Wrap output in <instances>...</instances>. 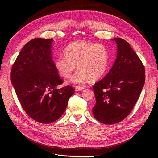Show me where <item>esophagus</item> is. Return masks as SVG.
I'll return each instance as SVG.
<instances>
[{
    "label": "esophagus",
    "mask_w": 158,
    "mask_h": 158,
    "mask_svg": "<svg viewBox=\"0 0 158 158\" xmlns=\"http://www.w3.org/2000/svg\"><path fill=\"white\" fill-rule=\"evenodd\" d=\"M85 88V86H76V91H81L82 89H83Z\"/></svg>",
    "instance_id": "esophagus-1"
}]
</instances>
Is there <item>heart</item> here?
Returning <instances> with one entry per match:
<instances>
[{"mask_svg":"<svg viewBox=\"0 0 158 158\" xmlns=\"http://www.w3.org/2000/svg\"><path fill=\"white\" fill-rule=\"evenodd\" d=\"M64 56L57 57L55 68L61 76L70 77L77 66L79 68L72 78L73 82L95 80L102 77L108 64L109 53L102 44H95L85 40H77L63 50Z\"/></svg>","mask_w":158,"mask_h":158,"instance_id":"heart-1","label":"heart"}]
</instances>
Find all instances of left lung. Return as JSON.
<instances>
[{
    "label": "left lung",
    "instance_id": "1",
    "mask_svg": "<svg viewBox=\"0 0 158 158\" xmlns=\"http://www.w3.org/2000/svg\"><path fill=\"white\" fill-rule=\"evenodd\" d=\"M117 44V56L106 76L94 84L96 103L95 118L104 124L125 119L138 100L145 81V67L129 44L120 38L112 39Z\"/></svg>",
    "mask_w": 158,
    "mask_h": 158
}]
</instances>
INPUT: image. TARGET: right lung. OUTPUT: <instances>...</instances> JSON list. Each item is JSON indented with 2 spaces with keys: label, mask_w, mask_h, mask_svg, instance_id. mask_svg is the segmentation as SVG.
<instances>
[{
  "label": "right lung",
  "mask_w": 158,
  "mask_h": 158,
  "mask_svg": "<svg viewBox=\"0 0 158 158\" xmlns=\"http://www.w3.org/2000/svg\"><path fill=\"white\" fill-rule=\"evenodd\" d=\"M52 39L35 38L24 45L13 63L11 81L22 108L34 120L50 123L64 113L75 92L63 81L52 58Z\"/></svg>",
  "instance_id": "obj_1"
}]
</instances>
